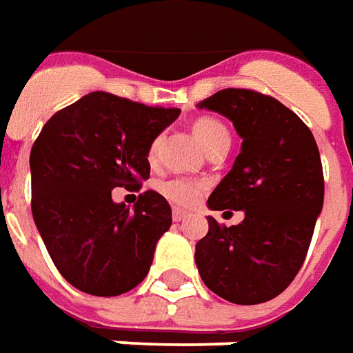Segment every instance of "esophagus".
Instances as JSON below:
<instances>
[{
  "label": "esophagus",
  "mask_w": 353,
  "mask_h": 353,
  "mask_svg": "<svg viewBox=\"0 0 353 353\" xmlns=\"http://www.w3.org/2000/svg\"><path fill=\"white\" fill-rule=\"evenodd\" d=\"M187 216H189V214H187L185 210H179V208H174V212H172V218H174V221H183Z\"/></svg>",
  "instance_id": "obj_1"
}]
</instances>
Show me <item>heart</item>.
<instances>
[{
  "instance_id": "heart-1",
  "label": "heart",
  "mask_w": 353,
  "mask_h": 353,
  "mask_svg": "<svg viewBox=\"0 0 353 353\" xmlns=\"http://www.w3.org/2000/svg\"><path fill=\"white\" fill-rule=\"evenodd\" d=\"M191 132L196 137V141L201 143L202 149L208 152L218 151V149H228L229 143H231V134L225 128L223 122H219L218 118L202 117L196 118L193 124H191ZM160 145H162V137H154L149 145V151L147 157L151 162L159 159ZM159 191L170 202H174L177 206H193L194 202L199 201L204 191H206V185L201 181H193V179H183V177H172L166 179L159 185Z\"/></svg>"
}]
</instances>
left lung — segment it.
Instances as JSON below:
<instances>
[{"instance_id":"obj_1","label":"left lung","mask_w":353,"mask_h":353,"mask_svg":"<svg viewBox=\"0 0 353 353\" xmlns=\"http://www.w3.org/2000/svg\"><path fill=\"white\" fill-rule=\"evenodd\" d=\"M228 117L243 147L208 199L212 210H245L239 225L208 218L194 262L204 285L228 302L279 296L302 268L323 208V166L314 134L283 103L228 88L199 103Z\"/></svg>"}]
</instances>
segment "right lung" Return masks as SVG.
Returning <instances> with one entry per match:
<instances>
[{"label": "right lung", "instance_id": "right-lung-1", "mask_svg": "<svg viewBox=\"0 0 353 353\" xmlns=\"http://www.w3.org/2000/svg\"><path fill=\"white\" fill-rule=\"evenodd\" d=\"M177 117L179 108L93 91L41 128L30 152L32 216L55 268L78 290L118 296L147 277L172 208L145 191L130 210L112 201V189L149 179V145Z\"/></svg>", "mask_w": 353, "mask_h": 353}]
</instances>
